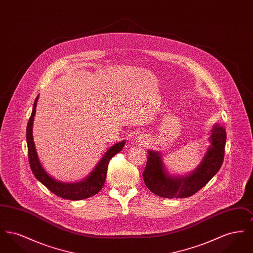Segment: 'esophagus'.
<instances>
[{"label": "esophagus", "mask_w": 253, "mask_h": 253, "mask_svg": "<svg viewBox=\"0 0 253 253\" xmlns=\"http://www.w3.org/2000/svg\"><path fill=\"white\" fill-rule=\"evenodd\" d=\"M148 142H149V138L144 135H139L136 138V143H138L139 145H147Z\"/></svg>", "instance_id": "esophagus-1"}]
</instances>
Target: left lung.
I'll return each instance as SVG.
<instances>
[{"instance_id":"obj_1","label":"left lung","mask_w":253,"mask_h":253,"mask_svg":"<svg viewBox=\"0 0 253 253\" xmlns=\"http://www.w3.org/2000/svg\"><path fill=\"white\" fill-rule=\"evenodd\" d=\"M208 148L200 165L185 176L170 175L158 152L148 151V159L142 173L145 185L152 193L165 198H185L201 190L220 169L225 155L226 130L213 125Z\"/></svg>"}]
</instances>
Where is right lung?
I'll list each match as a JSON object with an SVG mask.
<instances>
[{
	"label": "right lung",
	"mask_w": 253,
	"mask_h": 253,
	"mask_svg": "<svg viewBox=\"0 0 253 253\" xmlns=\"http://www.w3.org/2000/svg\"><path fill=\"white\" fill-rule=\"evenodd\" d=\"M38 99H39V96H37L35 99L33 110L26 127V142H27V150H28V159H29L30 168L32 169L33 174L35 175L38 180L48 189L50 192L60 196L61 198L69 199V200H83L95 195L102 189L104 185L110 159L121 152L125 145V140L112 146L106 152V154L99 160V162L92 170V172H90V174L84 180L77 182V183H63V182L56 180L52 176H50L42 166L37 154L34 141H33L32 127H33V121H34V117L36 113Z\"/></svg>",
	"instance_id": "1"
}]
</instances>
